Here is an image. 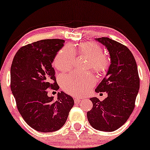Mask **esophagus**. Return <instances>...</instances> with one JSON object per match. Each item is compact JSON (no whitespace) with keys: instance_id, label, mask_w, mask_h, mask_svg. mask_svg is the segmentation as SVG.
<instances>
[{"instance_id":"1","label":"esophagus","mask_w":150,"mask_h":150,"mask_svg":"<svg viewBox=\"0 0 150 150\" xmlns=\"http://www.w3.org/2000/svg\"><path fill=\"white\" fill-rule=\"evenodd\" d=\"M81 100L79 99V98H75V100H74V102H75V104H79V102H80Z\"/></svg>"}]
</instances>
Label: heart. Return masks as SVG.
Segmentation results:
<instances>
[{
    "label": "heart",
    "instance_id": "b5f03b06",
    "mask_svg": "<svg viewBox=\"0 0 150 150\" xmlns=\"http://www.w3.org/2000/svg\"><path fill=\"white\" fill-rule=\"evenodd\" d=\"M102 48L97 43H81L78 47L66 45L58 51L52 61V65L59 71H66L74 65L75 56H85L88 58L86 68L92 69L98 73H103L109 69L110 59L102 53ZM63 90L73 96H81L88 92L96 83V79L91 73H73L64 74L59 77Z\"/></svg>",
    "mask_w": 150,
    "mask_h": 150
}]
</instances>
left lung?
<instances>
[{
  "label": "left lung",
  "instance_id": "8db88e82",
  "mask_svg": "<svg viewBox=\"0 0 150 150\" xmlns=\"http://www.w3.org/2000/svg\"><path fill=\"white\" fill-rule=\"evenodd\" d=\"M107 47L111 64L106 77L95 91L107 92L103 101L90 98L93 108L87 112L90 125L97 130L113 132L127 122L135 107L140 87L137 64L127 47L108 37L96 38Z\"/></svg>",
  "mask_w": 150,
  "mask_h": 150
}]
</instances>
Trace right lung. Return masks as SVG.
<instances>
[{"mask_svg":"<svg viewBox=\"0 0 150 150\" xmlns=\"http://www.w3.org/2000/svg\"><path fill=\"white\" fill-rule=\"evenodd\" d=\"M63 39H43L17 51L10 71V87L16 107L26 123L40 132H52L65 124L74 105L73 98L59 92L57 99L48 97L58 86L52 63L64 46Z\"/></svg>","mask_w":150,"mask_h":150,"instance_id":"obj_1","label":"right lung"}]
</instances>
